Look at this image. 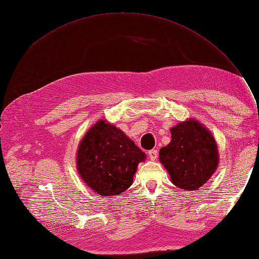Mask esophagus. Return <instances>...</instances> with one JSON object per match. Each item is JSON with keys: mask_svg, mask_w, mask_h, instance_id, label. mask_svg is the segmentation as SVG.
<instances>
[{"mask_svg": "<svg viewBox=\"0 0 259 259\" xmlns=\"http://www.w3.org/2000/svg\"><path fill=\"white\" fill-rule=\"evenodd\" d=\"M148 155L151 161H154V160H156V158H158V150L153 149V150H150L148 152Z\"/></svg>", "mask_w": 259, "mask_h": 259, "instance_id": "obj_1", "label": "esophagus"}]
</instances>
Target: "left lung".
<instances>
[{"label":"left lung","mask_w":259,"mask_h":259,"mask_svg":"<svg viewBox=\"0 0 259 259\" xmlns=\"http://www.w3.org/2000/svg\"><path fill=\"white\" fill-rule=\"evenodd\" d=\"M170 143L161 148L160 162L171 183L186 191L198 190L215 173L219 156L210 132L193 119L170 128Z\"/></svg>","instance_id":"left-lung-1"}]
</instances>
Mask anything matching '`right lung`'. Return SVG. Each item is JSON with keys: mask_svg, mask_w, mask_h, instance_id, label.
<instances>
[{"mask_svg": "<svg viewBox=\"0 0 259 259\" xmlns=\"http://www.w3.org/2000/svg\"><path fill=\"white\" fill-rule=\"evenodd\" d=\"M146 154L114 125L99 120L77 147L76 168L90 188L103 197L119 195L133 184Z\"/></svg>", "mask_w": 259, "mask_h": 259, "instance_id": "1", "label": "right lung"}]
</instances>
